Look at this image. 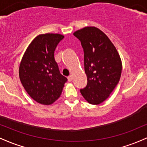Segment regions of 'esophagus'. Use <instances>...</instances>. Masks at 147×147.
I'll return each instance as SVG.
<instances>
[{
    "label": "esophagus",
    "instance_id": "esophagus-1",
    "mask_svg": "<svg viewBox=\"0 0 147 147\" xmlns=\"http://www.w3.org/2000/svg\"><path fill=\"white\" fill-rule=\"evenodd\" d=\"M68 82H72V75H70L69 77H68Z\"/></svg>",
    "mask_w": 147,
    "mask_h": 147
}]
</instances>
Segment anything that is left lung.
Instances as JSON below:
<instances>
[{"label": "left lung", "instance_id": "left-lung-1", "mask_svg": "<svg viewBox=\"0 0 147 147\" xmlns=\"http://www.w3.org/2000/svg\"><path fill=\"white\" fill-rule=\"evenodd\" d=\"M73 34L80 40L84 51L88 84L80 92L89 104L98 105L117 85L122 74V60L113 43L99 28L85 27Z\"/></svg>", "mask_w": 147, "mask_h": 147}]
</instances>
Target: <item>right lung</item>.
<instances>
[{
  "label": "right lung",
  "instance_id": "obj_1",
  "mask_svg": "<svg viewBox=\"0 0 147 147\" xmlns=\"http://www.w3.org/2000/svg\"><path fill=\"white\" fill-rule=\"evenodd\" d=\"M64 36L46 33L35 37L25 50L19 65V78L34 100L51 105L61 94L67 78L60 73L54 53Z\"/></svg>",
  "mask_w": 147,
  "mask_h": 147
}]
</instances>
